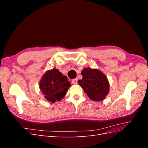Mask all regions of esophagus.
<instances>
[{
	"label": "esophagus",
	"mask_w": 148,
	"mask_h": 148,
	"mask_svg": "<svg viewBox=\"0 0 148 148\" xmlns=\"http://www.w3.org/2000/svg\"><path fill=\"white\" fill-rule=\"evenodd\" d=\"M71 82H72L73 84H77V83H78V79L77 78L73 79L72 81H71Z\"/></svg>",
	"instance_id": "esophagus-1"
}]
</instances>
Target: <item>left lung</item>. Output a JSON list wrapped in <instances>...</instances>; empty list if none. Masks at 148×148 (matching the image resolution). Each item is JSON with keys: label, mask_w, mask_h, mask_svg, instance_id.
Returning <instances> with one entry per match:
<instances>
[{"label": "left lung", "mask_w": 148, "mask_h": 148, "mask_svg": "<svg viewBox=\"0 0 148 148\" xmlns=\"http://www.w3.org/2000/svg\"><path fill=\"white\" fill-rule=\"evenodd\" d=\"M82 79L78 82L88 96L94 101L105 99L109 90V84L106 75L97 69H84Z\"/></svg>", "instance_id": "8db88e82"}]
</instances>
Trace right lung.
<instances>
[{
    "mask_svg": "<svg viewBox=\"0 0 148 148\" xmlns=\"http://www.w3.org/2000/svg\"><path fill=\"white\" fill-rule=\"evenodd\" d=\"M71 86L66 76L56 69L49 70L44 75L39 83V88L44 97L51 102L60 101Z\"/></svg>",
    "mask_w": 148,
    "mask_h": 148,
    "instance_id": "add662e5",
    "label": "right lung"
}]
</instances>
